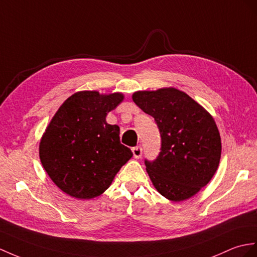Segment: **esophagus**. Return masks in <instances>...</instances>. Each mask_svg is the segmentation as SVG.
I'll return each instance as SVG.
<instances>
[{
    "mask_svg": "<svg viewBox=\"0 0 257 257\" xmlns=\"http://www.w3.org/2000/svg\"><path fill=\"white\" fill-rule=\"evenodd\" d=\"M132 152H133V156L134 158L136 159H140L142 157V154H143V149L141 146H136L134 148H132Z\"/></svg>",
    "mask_w": 257,
    "mask_h": 257,
    "instance_id": "obj_1",
    "label": "esophagus"
}]
</instances>
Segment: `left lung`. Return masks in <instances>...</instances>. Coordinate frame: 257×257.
<instances>
[{"mask_svg":"<svg viewBox=\"0 0 257 257\" xmlns=\"http://www.w3.org/2000/svg\"><path fill=\"white\" fill-rule=\"evenodd\" d=\"M133 101L155 118L161 136L158 157L145 160L148 176L162 196L181 202L214 177L221 156L215 120L201 104L176 88L136 91Z\"/></svg>","mask_w":257,"mask_h":257,"instance_id":"1","label":"left lung"}]
</instances>
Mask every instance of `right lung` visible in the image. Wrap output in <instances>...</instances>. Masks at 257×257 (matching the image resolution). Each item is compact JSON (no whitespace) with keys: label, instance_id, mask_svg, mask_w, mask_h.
Wrapping results in <instances>:
<instances>
[{"label":"right lung","instance_id":"add662e5","mask_svg":"<svg viewBox=\"0 0 257 257\" xmlns=\"http://www.w3.org/2000/svg\"><path fill=\"white\" fill-rule=\"evenodd\" d=\"M124 99L120 92L78 91L52 117L39 145L41 164L54 184L79 199L108 189L133 153L120 142V127L105 116Z\"/></svg>","mask_w":257,"mask_h":257}]
</instances>
